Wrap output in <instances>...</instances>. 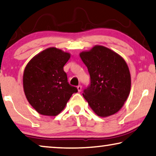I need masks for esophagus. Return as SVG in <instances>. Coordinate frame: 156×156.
I'll return each mask as SVG.
<instances>
[{
    "label": "esophagus",
    "instance_id": "1",
    "mask_svg": "<svg viewBox=\"0 0 156 156\" xmlns=\"http://www.w3.org/2000/svg\"><path fill=\"white\" fill-rule=\"evenodd\" d=\"M77 89H78V92H80L81 90H82V86L81 85H78L77 87Z\"/></svg>",
    "mask_w": 156,
    "mask_h": 156
}]
</instances>
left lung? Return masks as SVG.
I'll return each mask as SVG.
<instances>
[{
	"mask_svg": "<svg viewBox=\"0 0 156 156\" xmlns=\"http://www.w3.org/2000/svg\"><path fill=\"white\" fill-rule=\"evenodd\" d=\"M80 57L90 76V87L83 93L90 107L100 117L118 112L131 88V76L126 62L114 51L98 45L81 52Z\"/></svg>",
	"mask_w": 156,
	"mask_h": 156,
	"instance_id": "obj_1",
	"label": "left lung"
}]
</instances>
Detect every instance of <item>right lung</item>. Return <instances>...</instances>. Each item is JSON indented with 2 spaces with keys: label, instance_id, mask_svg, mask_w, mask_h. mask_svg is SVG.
<instances>
[{
  "label": "right lung",
  "instance_id": "add662e5",
  "mask_svg": "<svg viewBox=\"0 0 156 156\" xmlns=\"http://www.w3.org/2000/svg\"><path fill=\"white\" fill-rule=\"evenodd\" d=\"M71 54L57 48H49L28 62L23 74L27 99L38 113L55 116L64 110L77 88L67 81L64 66Z\"/></svg>",
  "mask_w": 156,
  "mask_h": 156
}]
</instances>
